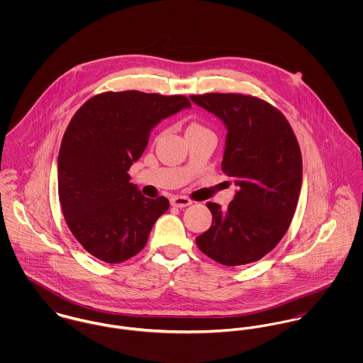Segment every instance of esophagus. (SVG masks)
Listing matches in <instances>:
<instances>
[{
  "label": "esophagus",
  "instance_id": "1",
  "mask_svg": "<svg viewBox=\"0 0 363 363\" xmlns=\"http://www.w3.org/2000/svg\"><path fill=\"white\" fill-rule=\"evenodd\" d=\"M170 204H172L173 207L184 208L191 206L193 201L189 200L187 197H183V196H174V197L170 199Z\"/></svg>",
  "mask_w": 363,
  "mask_h": 363
}]
</instances>
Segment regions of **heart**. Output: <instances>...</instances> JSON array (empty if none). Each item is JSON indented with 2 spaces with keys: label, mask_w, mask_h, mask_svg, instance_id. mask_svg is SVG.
Instances as JSON below:
<instances>
[{
  "label": "heart",
  "mask_w": 363,
  "mask_h": 363,
  "mask_svg": "<svg viewBox=\"0 0 363 363\" xmlns=\"http://www.w3.org/2000/svg\"><path fill=\"white\" fill-rule=\"evenodd\" d=\"M199 128H203L201 125H199V124H191L187 130H199Z\"/></svg>",
  "instance_id": "1"
}]
</instances>
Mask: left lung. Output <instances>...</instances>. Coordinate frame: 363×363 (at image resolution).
I'll return each mask as SVG.
<instances>
[{"mask_svg":"<svg viewBox=\"0 0 363 363\" xmlns=\"http://www.w3.org/2000/svg\"><path fill=\"white\" fill-rule=\"evenodd\" d=\"M228 130L222 170L238 191L226 209L207 203L212 225L196 239L223 265L262 259L286 233L302 187V155L286 118L271 104L236 94L190 96Z\"/></svg>","mask_w":363,"mask_h":363,"instance_id":"8db88e82","label":"left lung"}]
</instances>
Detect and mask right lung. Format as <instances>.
<instances>
[{
    "label": "right lung",
    "mask_w": 363,
    "mask_h": 363,
    "mask_svg": "<svg viewBox=\"0 0 363 363\" xmlns=\"http://www.w3.org/2000/svg\"><path fill=\"white\" fill-rule=\"evenodd\" d=\"M190 107L184 96L106 92L72 117L58 152V197L69 230L96 259L121 262L147 245L169 200L143 196L127 172L156 125Z\"/></svg>",
    "instance_id": "1"
}]
</instances>
